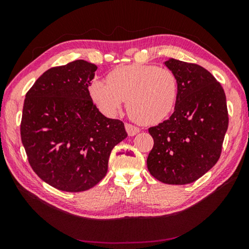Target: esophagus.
Segmentation results:
<instances>
[{
    "label": "esophagus",
    "mask_w": 249,
    "mask_h": 249,
    "mask_svg": "<svg viewBox=\"0 0 249 249\" xmlns=\"http://www.w3.org/2000/svg\"><path fill=\"white\" fill-rule=\"evenodd\" d=\"M125 128H126V132L129 135V136H134V135H136L137 133H140V128L137 127V126L132 125L129 123H126L125 124Z\"/></svg>",
    "instance_id": "34e87169"
}]
</instances>
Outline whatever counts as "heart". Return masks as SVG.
Masks as SVG:
<instances>
[{
	"label": "heart",
	"instance_id": "heart-1",
	"mask_svg": "<svg viewBox=\"0 0 249 249\" xmlns=\"http://www.w3.org/2000/svg\"><path fill=\"white\" fill-rule=\"evenodd\" d=\"M179 81L174 71L161 67L133 65L113 70L107 82L94 81L92 98L107 115L126 101L128 115L141 124L159 123L174 109Z\"/></svg>",
	"mask_w": 249,
	"mask_h": 249
}]
</instances>
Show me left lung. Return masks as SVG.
Segmentation results:
<instances>
[{"instance_id":"8db88e82","label":"left lung","mask_w":249,"mask_h":249,"mask_svg":"<svg viewBox=\"0 0 249 249\" xmlns=\"http://www.w3.org/2000/svg\"><path fill=\"white\" fill-rule=\"evenodd\" d=\"M166 66L178 77V99L169 119L148 128L154 147L147 168L163 183L188 184L220 158L229 126L226 96L203 67L172 58Z\"/></svg>"}]
</instances>
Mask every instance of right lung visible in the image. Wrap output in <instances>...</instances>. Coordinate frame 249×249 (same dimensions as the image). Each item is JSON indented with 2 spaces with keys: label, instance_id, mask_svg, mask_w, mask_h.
<instances>
[{
  "label": "right lung",
  "instance_id": "1",
  "mask_svg": "<svg viewBox=\"0 0 249 249\" xmlns=\"http://www.w3.org/2000/svg\"><path fill=\"white\" fill-rule=\"evenodd\" d=\"M96 69L84 60L50 68L24 101L20 138L28 162L58 190L93 188L107 175L112 149L127 137L123 122L105 117L91 99Z\"/></svg>",
  "mask_w": 249,
  "mask_h": 249
}]
</instances>
